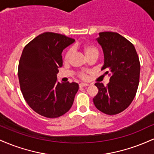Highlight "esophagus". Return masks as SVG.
<instances>
[{"label":"esophagus","mask_w":154,"mask_h":154,"mask_svg":"<svg viewBox=\"0 0 154 154\" xmlns=\"http://www.w3.org/2000/svg\"><path fill=\"white\" fill-rule=\"evenodd\" d=\"M86 86H89V84H88V83H80L79 84V87H86Z\"/></svg>","instance_id":"obj_1"}]
</instances>
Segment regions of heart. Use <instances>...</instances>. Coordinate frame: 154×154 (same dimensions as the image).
Masks as SVG:
<instances>
[{"label":"heart","instance_id":"1","mask_svg":"<svg viewBox=\"0 0 154 154\" xmlns=\"http://www.w3.org/2000/svg\"><path fill=\"white\" fill-rule=\"evenodd\" d=\"M82 50H83V51H84L85 54V56H87V57L88 56H91V55H92V54H97V55L98 54V49L92 45H83ZM72 54H73V49L72 48L69 49V50L66 51V54H65V56H64L65 62L67 63L69 61V60H70V59H71V57L72 56ZM80 77H82V78H85V77H86L85 74L84 72H82V73L80 74Z\"/></svg>","mask_w":154,"mask_h":154}]
</instances>
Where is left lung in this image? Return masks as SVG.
Instances as JSON below:
<instances>
[{"label":"left lung","mask_w":154,"mask_h":154,"mask_svg":"<svg viewBox=\"0 0 154 154\" xmlns=\"http://www.w3.org/2000/svg\"><path fill=\"white\" fill-rule=\"evenodd\" d=\"M96 40L103 52L101 70L109 77V82L107 86L95 83L98 93L93 103L101 112L114 115L125 110L135 98L140 72L139 58L134 45L118 33L100 32Z\"/></svg>","instance_id":"obj_1"}]
</instances>
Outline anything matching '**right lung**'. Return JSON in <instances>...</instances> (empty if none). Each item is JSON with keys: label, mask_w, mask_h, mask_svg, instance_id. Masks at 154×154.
<instances>
[{"label": "right lung", "mask_w": 154, "mask_h": 154, "mask_svg": "<svg viewBox=\"0 0 154 154\" xmlns=\"http://www.w3.org/2000/svg\"><path fill=\"white\" fill-rule=\"evenodd\" d=\"M75 42L65 35L44 32L24 47L19 63L21 91L28 105L47 118L63 115L71 109L79 85L57 82L61 54Z\"/></svg>", "instance_id": "obj_1"}]
</instances>
